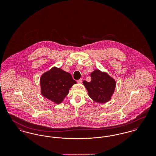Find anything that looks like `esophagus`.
I'll list each match as a JSON object with an SVG mask.
<instances>
[{"label": "esophagus", "mask_w": 156, "mask_h": 156, "mask_svg": "<svg viewBox=\"0 0 156 156\" xmlns=\"http://www.w3.org/2000/svg\"><path fill=\"white\" fill-rule=\"evenodd\" d=\"M82 82V78L78 80L77 81V82H78V83H81Z\"/></svg>", "instance_id": "esophagus-1"}]
</instances>
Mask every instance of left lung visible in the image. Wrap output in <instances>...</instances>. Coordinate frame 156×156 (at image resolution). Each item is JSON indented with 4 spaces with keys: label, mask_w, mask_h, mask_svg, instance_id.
Masks as SVG:
<instances>
[{
    "label": "left lung",
    "mask_w": 156,
    "mask_h": 156,
    "mask_svg": "<svg viewBox=\"0 0 156 156\" xmlns=\"http://www.w3.org/2000/svg\"><path fill=\"white\" fill-rule=\"evenodd\" d=\"M90 77L91 81H83L89 97L98 103L104 104L110 101L116 87L115 80L99 69L94 71Z\"/></svg>",
    "instance_id": "8db88e82"
}]
</instances>
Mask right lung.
Masks as SVG:
<instances>
[{
	"label": "right lung",
	"mask_w": 156,
	"mask_h": 156,
	"mask_svg": "<svg viewBox=\"0 0 156 156\" xmlns=\"http://www.w3.org/2000/svg\"><path fill=\"white\" fill-rule=\"evenodd\" d=\"M76 83L69 73L59 68L53 67L40 78L41 93L46 98L59 104L68 95L70 88Z\"/></svg>",
	"instance_id": "obj_1"
}]
</instances>
